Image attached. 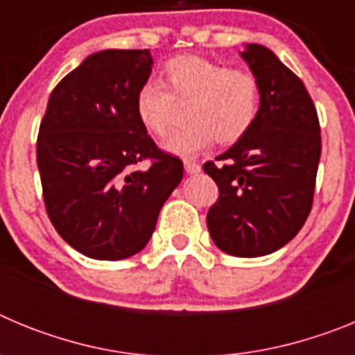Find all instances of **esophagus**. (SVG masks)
Here are the masks:
<instances>
[{
  "label": "esophagus",
  "instance_id": "1",
  "mask_svg": "<svg viewBox=\"0 0 355 355\" xmlns=\"http://www.w3.org/2000/svg\"><path fill=\"white\" fill-rule=\"evenodd\" d=\"M184 171H187L188 174H199L200 165L197 162H192V159H184Z\"/></svg>",
  "mask_w": 355,
  "mask_h": 355
}]
</instances>
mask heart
<instances>
[{
    "mask_svg": "<svg viewBox=\"0 0 355 355\" xmlns=\"http://www.w3.org/2000/svg\"><path fill=\"white\" fill-rule=\"evenodd\" d=\"M163 83L149 80L137 90L135 112L142 126L165 137L174 122L176 103L190 101L187 126L175 130L163 147L192 158L213 142L234 144L258 117L261 90L258 78L245 69H229L205 56H174L162 71Z\"/></svg>",
    "mask_w": 355,
    "mask_h": 355,
    "instance_id": "1",
    "label": "heart"
}]
</instances>
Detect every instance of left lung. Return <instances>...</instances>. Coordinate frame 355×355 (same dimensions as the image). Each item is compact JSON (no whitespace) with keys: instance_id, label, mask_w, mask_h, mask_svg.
Segmentation results:
<instances>
[{"instance_id":"left-lung-1","label":"left lung","mask_w":355,"mask_h":355,"mask_svg":"<svg viewBox=\"0 0 355 355\" xmlns=\"http://www.w3.org/2000/svg\"><path fill=\"white\" fill-rule=\"evenodd\" d=\"M241 58L258 78V117L233 147L206 162L218 187L208 211L215 245L238 258L284 247L306 222L315 196L322 139L311 96L265 46L247 44Z\"/></svg>"}]
</instances>
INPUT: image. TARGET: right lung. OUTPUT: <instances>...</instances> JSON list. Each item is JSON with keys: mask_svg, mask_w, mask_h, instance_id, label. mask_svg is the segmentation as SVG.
<instances>
[{"mask_svg": "<svg viewBox=\"0 0 355 355\" xmlns=\"http://www.w3.org/2000/svg\"><path fill=\"white\" fill-rule=\"evenodd\" d=\"M149 49H105L56 85L40 122L37 165L49 220L72 249L117 261L140 252L183 162L153 142L135 112ZM151 162L147 171L135 164Z\"/></svg>", "mask_w": 355, "mask_h": 355, "instance_id": "add662e5", "label": "right lung"}]
</instances>
